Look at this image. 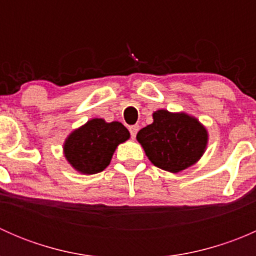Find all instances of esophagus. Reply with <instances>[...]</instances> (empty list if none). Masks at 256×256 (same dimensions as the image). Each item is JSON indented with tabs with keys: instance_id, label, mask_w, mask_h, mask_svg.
Segmentation results:
<instances>
[{
	"instance_id": "1",
	"label": "esophagus",
	"mask_w": 256,
	"mask_h": 256,
	"mask_svg": "<svg viewBox=\"0 0 256 256\" xmlns=\"http://www.w3.org/2000/svg\"><path fill=\"white\" fill-rule=\"evenodd\" d=\"M138 130H140V126L138 125H132V126H130V128H128V131H130V134H131V138H136V134L138 132Z\"/></svg>"
}]
</instances>
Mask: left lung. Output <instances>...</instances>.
<instances>
[{
    "label": "left lung",
    "instance_id": "8db88e82",
    "mask_svg": "<svg viewBox=\"0 0 256 256\" xmlns=\"http://www.w3.org/2000/svg\"><path fill=\"white\" fill-rule=\"evenodd\" d=\"M136 138L154 166L177 174L202 157L208 134L197 118L187 114L157 110L154 122L141 128Z\"/></svg>",
    "mask_w": 256,
    "mask_h": 256
}]
</instances>
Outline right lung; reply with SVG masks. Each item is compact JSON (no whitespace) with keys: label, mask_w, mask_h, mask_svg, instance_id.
Listing matches in <instances>:
<instances>
[{"label":"right lung","mask_w":256,"mask_h":256,"mask_svg":"<svg viewBox=\"0 0 256 256\" xmlns=\"http://www.w3.org/2000/svg\"><path fill=\"white\" fill-rule=\"evenodd\" d=\"M128 138V130L118 121L92 118L69 135L64 144V156L76 171L99 174L109 166L118 144Z\"/></svg>","instance_id":"1"}]
</instances>
